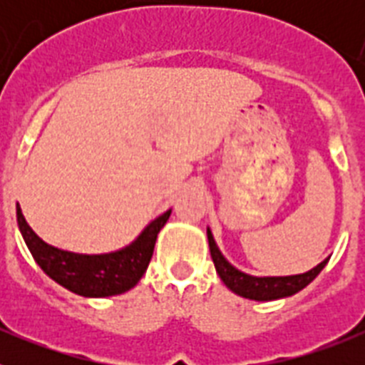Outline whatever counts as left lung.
Here are the masks:
<instances>
[{"label":"left lung","instance_id":"8db88e82","mask_svg":"<svg viewBox=\"0 0 365 365\" xmlns=\"http://www.w3.org/2000/svg\"><path fill=\"white\" fill-rule=\"evenodd\" d=\"M206 234H208V245H210L212 259H214L215 270H217L219 278L222 279V283H225L232 292H235V294H240L248 299H257V302H270V299H279L296 294V292H299L302 289H305V287L322 272V269L327 265L329 261H322L320 265H316L314 269H311L309 272L296 274V276L254 278V276H248V274L234 269V267L222 257V254L219 252L217 245H215L214 237H212V232L206 230Z\"/></svg>","mask_w":365,"mask_h":365}]
</instances>
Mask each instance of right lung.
<instances>
[{
	"instance_id": "add662e5",
	"label": "right lung",
	"mask_w": 365,
	"mask_h": 365,
	"mask_svg": "<svg viewBox=\"0 0 365 365\" xmlns=\"http://www.w3.org/2000/svg\"><path fill=\"white\" fill-rule=\"evenodd\" d=\"M16 214H18L19 230L32 257L49 278L74 294L104 298V296L130 291L143 278L153 256L157 234L166 225L172 210L164 212L160 217L151 221L146 230L130 247L122 248L118 252L100 254V256H83V254L66 252L51 247L32 232L19 205L16 206Z\"/></svg>"
}]
</instances>
